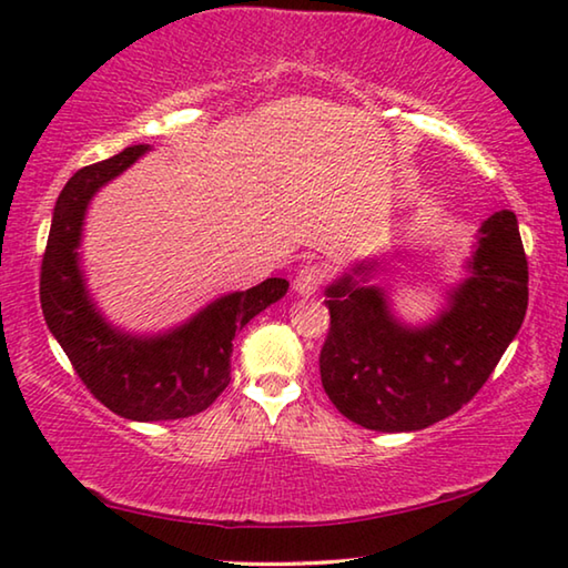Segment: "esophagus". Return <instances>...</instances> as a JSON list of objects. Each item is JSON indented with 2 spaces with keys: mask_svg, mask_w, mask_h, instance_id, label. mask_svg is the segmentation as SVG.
Wrapping results in <instances>:
<instances>
[{
  "mask_svg": "<svg viewBox=\"0 0 568 568\" xmlns=\"http://www.w3.org/2000/svg\"><path fill=\"white\" fill-rule=\"evenodd\" d=\"M323 283H325V271H323V267L321 265H305L303 271H297L295 281H293V287H295L297 295L311 297V295H315V293L321 291Z\"/></svg>",
  "mask_w": 568,
  "mask_h": 568,
  "instance_id": "34e87169",
  "label": "esophagus"
}]
</instances>
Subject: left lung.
Returning <instances> with one entry per match:
<instances>
[{"mask_svg":"<svg viewBox=\"0 0 568 568\" xmlns=\"http://www.w3.org/2000/svg\"><path fill=\"white\" fill-rule=\"evenodd\" d=\"M378 257L355 261L325 287L331 333L323 388L345 418L381 434L420 430L476 396L521 328L528 265L511 210L478 227L456 285L434 318L408 323L390 287L373 283Z\"/></svg>","mask_w":568,"mask_h":568,"instance_id":"8db88e82","label":"left lung"}]
</instances>
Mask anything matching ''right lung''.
Masks as SVG:
<instances>
[{"label":"right lung","mask_w":568,"mask_h":568,"mask_svg":"<svg viewBox=\"0 0 568 568\" xmlns=\"http://www.w3.org/2000/svg\"><path fill=\"white\" fill-rule=\"evenodd\" d=\"M148 145H134L74 172L57 197L42 261L40 301L47 328L94 398L122 418L178 420L205 410L230 383L235 333L287 293L285 277L225 293L187 321L158 333H134L108 321L82 265L84 217L92 197L130 170Z\"/></svg>","instance_id":"add662e5"}]
</instances>
